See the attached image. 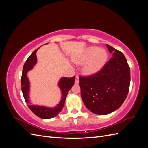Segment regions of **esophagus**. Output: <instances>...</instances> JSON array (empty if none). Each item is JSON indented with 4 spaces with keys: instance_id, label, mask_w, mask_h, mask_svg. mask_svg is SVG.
<instances>
[{
    "instance_id": "esophagus-1",
    "label": "esophagus",
    "mask_w": 148,
    "mask_h": 148,
    "mask_svg": "<svg viewBox=\"0 0 148 148\" xmlns=\"http://www.w3.org/2000/svg\"><path fill=\"white\" fill-rule=\"evenodd\" d=\"M79 82V80L78 76H76V78H75V83H76V84H78Z\"/></svg>"
}]
</instances>
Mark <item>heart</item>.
<instances>
[{"mask_svg": "<svg viewBox=\"0 0 148 148\" xmlns=\"http://www.w3.org/2000/svg\"><path fill=\"white\" fill-rule=\"evenodd\" d=\"M107 59L108 53L104 49L92 46L87 48L75 62L78 64L86 62L83 67V73L86 75H92L99 72L104 66Z\"/></svg>", "mask_w": 148, "mask_h": 148, "instance_id": "b5f03b06", "label": "heart"}]
</instances>
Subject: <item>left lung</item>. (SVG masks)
I'll list each match as a JSON object with an SVG mask.
<instances>
[{
    "instance_id": "left-lung-1",
    "label": "left lung",
    "mask_w": 148,
    "mask_h": 148,
    "mask_svg": "<svg viewBox=\"0 0 148 148\" xmlns=\"http://www.w3.org/2000/svg\"><path fill=\"white\" fill-rule=\"evenodd\" d=\"M112 56L96 74L79 77L81 96L92 113L107 115L118 109L128 95L130 69L123 53L106 44Z\"/></svg>"
}]
</instances>
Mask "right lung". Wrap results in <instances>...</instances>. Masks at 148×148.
<instances>
[{
  "label": "right lung",
  "mask_w": 148,
  "mask_h": 148,
  "mask_svg": "<svg viewBox=\"0 0 148 148\" xmlns=\"http://www.w3.org/2000/svg\"><path fill=\"white\" fill-rule=\"evenodd\" d=\"M38 49L39 48L36 49L31 53L24 64L21 79V91L23 92L25 100L30 110L38 117L44 119H48L56 117L62 111L65 104L67 94L74 84L75 77L74 76L71 78L63 77L60 79L59 83H58V86L61 90L62 99L56 106L53 107H47L43 106L31 104L30 103V100L29 99L30 84L29 79L27 77V73L32 69L37 63L36 52Z\"/></svg>",
  "instance_id": "right-lung-1"
}]
</instances>
